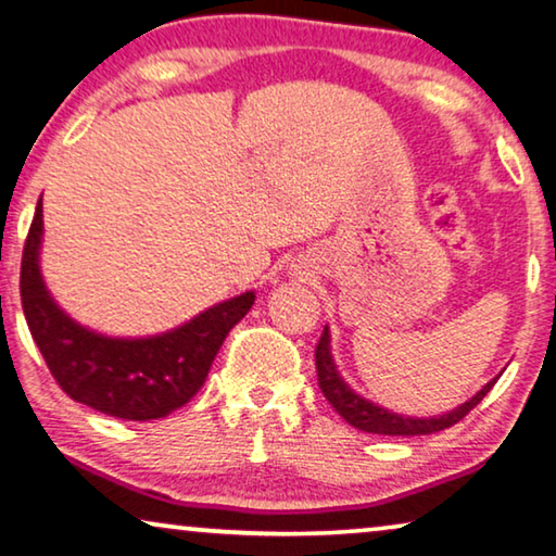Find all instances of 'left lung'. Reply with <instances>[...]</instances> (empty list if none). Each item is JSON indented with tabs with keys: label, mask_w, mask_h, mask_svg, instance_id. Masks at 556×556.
<instances>
[{
	"label": "left lung",
	"mask_w": 556,
	"mask_h": 556,
	"mask_svg": "<svg viewBox=\"0 0 556 556\" xmlns=\"http://www.w3.org/2000/svg\"><path fill=\"white\" fill-rule=\"evenodd\" d=\"M314 358H316V376H319V389L324 393V399L331 403V408L337 410L349 426L364 430V433H378V435H430V433H438V430L451 428L468 416L475 405L490 393L492 386L497 383V378H492V381L488 386H482V391L475 393L470 401L457 405V408L451 413H443V416L408 418V416H399V413L386 410L371 401L361 399V395H356L346 383H343V378L339 376L331 358L329 329H324L319 343H316Z\"/></svg>",
	"instance_id": "obj_1"
}]
</instances>
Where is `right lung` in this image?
Returning a JSON list of instances; mask_svg holds the SVG:
<instances>
[{
    "label": "right lung",
    "mask_w": 556,
    "mask_h": 556,
    "mask_svg": "<svg viewBox=\"0 0 556 556\" xmlns=\"http://www.w3.org/2000/svg\"><path fill=\"white\" fill-rule=\"evenodd\" d=\"M41 232L39 200L24 242L20 292L31 337L61 391L123 420L165 418L188 403L205 383L227 333L252 309L254 292L217 304L161 337H101L61 312L43 287Z\"/></svg>",
    "instance_id": "right-lung-1"
}]
</instances>
